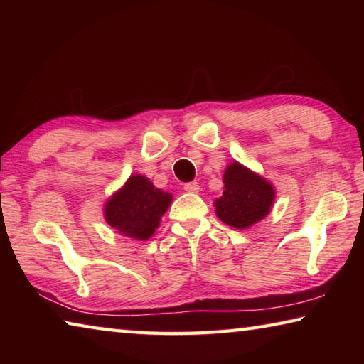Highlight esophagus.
Instances as JSON below:
<instances>
[{"instance_id": "1", "label": "esophagus", "mask_w": 364, "mask_h": 364, "mask_svg": "<svg viewBox=\"0 0 364 364\" xmlns=\"http://www.w3.org/2000/svg\"><path fill=\"white\" fill-rule=\"evenodd\" d=\"M199 189H200V186L197 181H191V183L184 184V191H186V193H199Z\"/></svg>"}]
</instances>
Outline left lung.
Wrapping results in <instances>:
<instances>
[{"label":"left lung","mask_w":364,"mask_h":364,"mask_svg":"<svg viewBox=\"0 0 364 364\" xmlns=\"http://www.w3.org/2000/svg\"><path fill=\"white\" fill-rule=\"evenodd\" d=\"M223 183V196L215 200L223 223L242 230L267 217L274 200V189L264 178L234 162L225 170Z\"/></svg>","instance_id":"left-lung-1"}]
</instances>
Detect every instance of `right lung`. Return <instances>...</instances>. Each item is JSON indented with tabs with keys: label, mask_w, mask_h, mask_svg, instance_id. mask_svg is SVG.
Instances as JSON below:
<instances>
[{
	"label": "right lung",
	"mask_w": 364,
	"mask_h": 364,
	"mask_svg": "<svg viewBox=\"0 0 364 364\" xmlns=\"http://www.w3.org/2000/svg\"><path fill=\"white\" fill-rule=\"evenodd\" d=\"M171 194L154 188L147 178L133 175L104 208L107 223L128 237L146 241L167 212Z\"/></svg>",
	"instance_id": "1"
}]
</instances>
